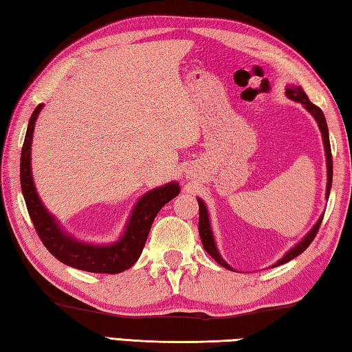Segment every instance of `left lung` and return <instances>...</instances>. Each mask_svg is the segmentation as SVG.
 Here are the masks:
<instances>
[{
  "label": "left lung",
  "instance_id": "1",
  "mask_svg": "<svg viewBox=\"0 0 352 352\" xmlns=\"http://www.w3.org/2000/svg\"><path fill=\"white\" fill-rule=\"evenodd\" d=\"M285 96L289 99L295 100V102H300L305 109L311 113L314 116L315 121H317L318 127H320V132H321V138H323V144H324V153H326V168H327V184H326V199H329V192H331V186H332V153H331V142H329V132H327V124H326V118L323 115V111H321L320 107H317L315 104H312L311 100H309L307 94L302 91L301 87H296V85H289L285 88ZM199 201V211H200V217H199V233H200V239L201 243H204V248L206 250V253L211 256V258L219 262L220 265L225 267V269L228 270H233L236 272L233 267L226 264V261H223L222 256H220L217 245H216V241H214V234H212V230H211V222H210V214H208V208L205 205V201L197 197ZM321 220H323V214H321L320 219L317 220V223L312 226V230L309 231V233L302 237V239L296 243L295 247H292L287 253H285L281 259H279L276 264H273L272 267H278V265H283L285 262L292 261L296 256H300L305 250L311 245L314 237L317 236V231L321 225Z\"/></svg>",
  "mask_w": 352,
  "mask_h": 352
}]
</instances>
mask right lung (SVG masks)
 Here are the masks:
<instances>
[{
    "mask_svg": "<svg viewBox=\"0 0 352 352\" xmlns=\"http://www.w3.org/2000/svg\"><path fill=\"white\" fill-rule=\"evenodd\" d=\"M41 109H43V104L35 107L31 119H29L20 160L23 197H25L35 231L52 256L74 269L91 273H110V275H116V273L130 269L142 253L153 219L168 201L180 194V184L177 182L166 183L140 197L130 212L122 236L116 242L99 245V243H88L76 239L74 236L67 233L57 222V219L46 210L34 184L31 146L35 121H37Z\"/></svg>",
    "mask_w": 352,
    "mask_h": 352,
    "instance_id": "add662e5",
    "label": "right lung"
}]
</instances>
